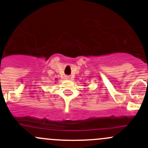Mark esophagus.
<instances>
[{"label":"esophagus","instance_id":"34e87169","mask_svg":"<svg viewBox=\"0 0 148 148\" xmlns=\"http://www.w3.org/2000/svg\"><path fill=\"white\" fill-rule=\"evenodd\" d=\"M71 78H72V77H71V76H66V77H65V79H67V80H71Z\"/></svg>","mask_w":148,"mask_h":148}]
</instances>
